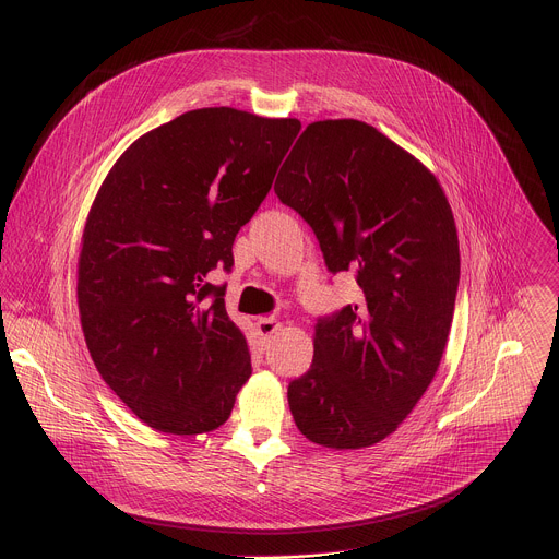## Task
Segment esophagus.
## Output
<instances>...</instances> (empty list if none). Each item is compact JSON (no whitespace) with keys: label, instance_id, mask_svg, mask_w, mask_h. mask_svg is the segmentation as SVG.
Returning a JSON list of instances; mask_svg holds the SVG:
<instances>
[{"label":"esophagus","instance_id":"1","mask_svg":"<svg viewBox=\"0 0 559 559\" xmlns=\"http://www.w3.org/2000/svg\"><path fill=\"white\" fill-rule=\"evenodd\" d=\"M278 328H281L278 321H276V318H272V316H263V318H259V321H257V330H259V334L265 336V338L272 336Z\"/></svg>","mask_w":559,"mask_h":559}]
</instances>
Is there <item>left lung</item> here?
Listing matches in <instances>:
<instances>
[{
  "label": "left lung",
  "mask_w": 559,
  "mask_h": 559,
  "mask_svg": "<svg viewBox=\"0 0 559 559\" xmlns=\"http://www.w3.org/2000/svg\"><path fill=\"white\" fill-rule=\"evenodd\" d=\"M274 192L328 270L362 289L318 318L311 367L287 386L294 423L316 444L371 447L414 412L447 347L460 283L449 201L416 156L356 119L309 123Z\"/></svg>",
  "instance_id": "left-lung-1"
}]
</instances>
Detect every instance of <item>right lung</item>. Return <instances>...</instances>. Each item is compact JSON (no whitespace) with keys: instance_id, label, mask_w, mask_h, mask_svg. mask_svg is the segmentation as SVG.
I'll return each mask as SVG.
<instances>
[{"instance_id":"add662e5","label":"right lung","mask_w":559,"mask_h":559,"mask_svg":"<svg viewBox=\"0 0 559 559\" xmlns=\"http://www.w3.org/2000/svg\"><path fill=\"white\" fill-rule=\"evenodd\" d=\"M300 130L234 108L190 110L139 136L91 207L76 300L106 384L147 427L194 436L221 427L252 373L225 311L234 238L267 197Z\"/></svg>"}]
</instances>
